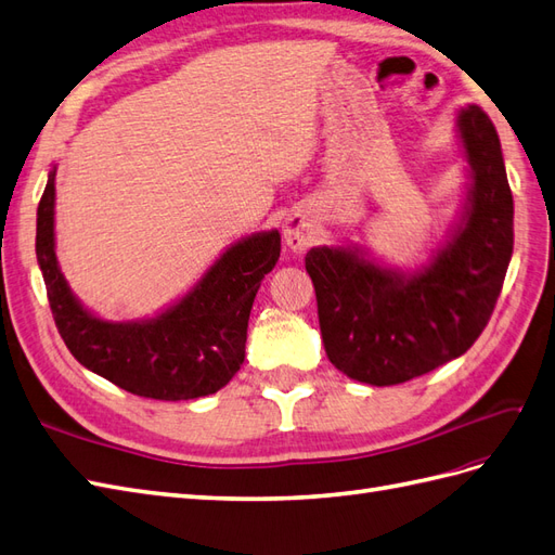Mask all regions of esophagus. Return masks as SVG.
Segmentation results:
<instances>
[{
    "label": "esophagus",
    "mask_w": 555,
    "mask_h": 555,
    "mask_svg": "<svg viewBox=\"0 0 555 555\" xmlns=\"http://www.w3.org/2000/svg\"><path fill=\"white\" fill-rule=\"evenodd\" d=\"M283 236H286V244L291 250L302 253L311 244H314L317 224L302 210L291 212V216L286 218V224H283Z\"/></svg>",
    "instance_id": "1"
}]
</instances>
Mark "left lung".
<instances>
[{"label":"left lung","instance_id":"obj_1","mask_svg":"<svg viewBox=\"0 0 555 555\" xmlns=\"http://www.w3.org/2000/svg\"><path fill=\"white\" fill-rule=\"evenodd\" d=\"M457 126L474 184L429 267L401 276L349 248L307 253L325 353L351 379L389 387L431 373L462 357L492 317L514 253V196L490 117L468 105Z\"/></svg>","mask_w":555,"mask_h":555}]
</instances>
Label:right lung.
<instances>
[{"instance_id": "right-lung-1", "label": "right lung", "mask_w": 555, "mask_h": 555, "mask_svg": "<svg viewBox=\"0 0 555 555\" xmlns=\"http://www.w3.org/2000/svg\"><path fill=\"white\" fill-rule=\"evenodd\" d=\"M53 182L55 170L37 208V262L69 353L142 399L190 401L222 389L244 363L248 317L264 274L279 260V232L238 241L162 317L109 323L89 314L61 274L53 250Z\"/></svg>"}]
</instances>
